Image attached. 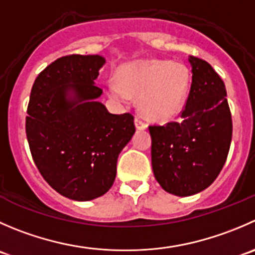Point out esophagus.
Masks as SVG:
<instances>
[{
	"label": "esophagus",
	"mask_w": 255,
	"mask_h": 255,
	"mask_svg": "<svg viewBox=\"0 0 255 255\" xmlns=\"http://www.w3.org/2000/svg\"><path fill=\"white\" fill-rule=\"evenodd\" d=\"M134 123H135V127H137V129L142 130V129H145V128H147V123H145L143 120H140V118H135Z\"/></svg>",
	"instance_id": "34e87169"
}]
</instances>
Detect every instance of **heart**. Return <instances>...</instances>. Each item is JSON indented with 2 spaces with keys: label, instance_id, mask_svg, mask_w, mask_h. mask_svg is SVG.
Returning <instances> with one entry per match:
<instances>
[{
  "label": "heart",
  "instance_id": "heart-1",
  "mask_svg": "<svg viewBox=\"0 0 255 255\" xmlns=\"http://www.w3.org/2000/svg\"><path fill=\"white\" fill-rule=\"evenodd\" d=\"M120 81L108 83L111 97L122 102L138 96V106L145 117L168 121L180 112L189 87L188 68L178 62L144 59L122 66Z\"/></svg>",
  "mask_w": 255,
  "mask_h": 255
}]
</instances>
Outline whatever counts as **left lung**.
<instances>
[{
	"mask_svg": "<svg viewBox=\"0 0 255 255\" xmlns=\"http://www.w3.org/2000/svg\"><path fill=\"white\" fill-rule=\"evenodd\" d=\"M189 62L193 76L182 121L149 126L155 179L179 197L199 193L216 180L233 133L224 82L204 59L190 56Z\"/></svg>",
	"mask_w": 255,
	"mask_h": 255,
	"instance_id": "8db88e82",
	"label": "left lung"
}]
</instances>
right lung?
Returning a JSON list of instances; mask_svg holds the SVG:
<instances>
[{
    "mask_svg": "<svg viewBox=\"0 0 255 255\" xmlns=\"http://www.w3.org/2000/svg\"><path fill=\"white\" fill-rule=\"evenodd\" d=\"M98 54H68L34 80L27 107L26 134L39 173L56 192L73 201L107 193L117 159L134 134L130 113L112 115L95 85L105 65Z\"/></svg>",
    "mask_w": 255,
    "mask_h": 255,
    "instance_id": "add662e5",
    "label": "right lung"
}]
</instances>
